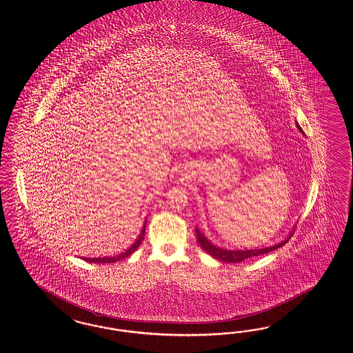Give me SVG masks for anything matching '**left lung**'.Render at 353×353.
<instances>
[{
	"label": "left lung",
	"mask_w": 353,
	"mask_h": 353,
	"mask_svg": "<svg viewBox=\"0 0 353 353\" xmlns=\"http://www.w3.org/2000/svg\"><path fill=\"white\" fill-rule=\"evenodd\" d=\"M296 127L299 129L300 132L303 133V129L300 128L299 124L296 123ZM304 134V133H303ZM195 233H196V238H198V242H199V246L203 248L204 251L214 257L216 260H220V261H224V263H241L243 260H246L248 257L259 256V255H264L268 254L270 251H274L279 247L283 246L288 241H289L290 235L288 238H285V241L279 242L277 245L270 247H264V248H255V250H225L221 247L214 246L212 242L208 241V238H205V235L203 233H201V230L196 228L195 229Z\"/></svg>",
	"instance_id": "1"
}]
</instances>
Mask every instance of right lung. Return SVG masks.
<instances>
[{"mask_svg": "<svg viewBox=\"0 0 353 353\" xmlns=\"http://www.w3.org/2000/svg\"><path fill=\"white\" fill-rule=\"evenodd\" d=\"M145 228H146V221H145V224L142 226V230H141V233H139V236L137 238V241L132 245V246L129 247L127 251H124V252H121V254H119L118 256H111V257H84V260L85 261H89V263H97V264H101V263H117L119 260H121V259H125V257H128L129 255H132L137 248H139V245H141V242H142V239H143V236H145Z\"/></svg>", "mask_w": 353, "mask_h": 353, "instance_id": "right-lung-1", "label": "right lung"}]
</instances>
